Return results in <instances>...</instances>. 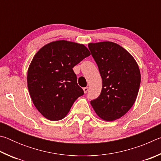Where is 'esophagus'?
Masks as SVG:
<instances>
[{"instance_id":"1","label":"esophagus","mask_w":161,"mask_h":161,"mask_svg":"<svg viewBox=\"0 0 161 161\" xmlns=\"http://www.w3.org/2000/svg\"><path fill=\"white\" fill-rule=\"evenodd\" d=\"M83 90H84V93H87V92H88V90H89V87L88 86H86V87H84L83 88Z\"/></svg>"}]
</instances>
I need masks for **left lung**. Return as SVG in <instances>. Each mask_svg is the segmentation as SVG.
I'll return each instance as SVG.
<instances>
[{
    "instance_id": "8db88e82",
    "label": "left lung",
    "mask_w": 161,
    "mask_h": 161,
    "mask_svg": "<svg viewBox=\"0 0 161 161\" xmlns=\"http://www.w3.org/2000/svg\"><path fill=\"white\" fill-rule=\"evenodd\" d=\"M88 47L102 79V92L91 105L101 119L114 121L136 102L141 83L139 67L131 54L116 43H89Z\"/></svg>"
}]
</instances>
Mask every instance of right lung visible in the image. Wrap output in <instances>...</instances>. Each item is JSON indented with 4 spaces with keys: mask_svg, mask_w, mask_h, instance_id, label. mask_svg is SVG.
Returning a JSON list of instances; mask_svg holds the SVG:
<instances>
[{
    "mask_svg": "<svg viewBox=\"0 0 161 161\" xmlns=\"http://www.w3.org/2000/svg\"><path fill=\"white\" fill-rule=\"evenodd\" d=\"M89 55L83 44L64 40L48 43L35 54L27 82L35 107L46 119H64L84 94L72 68Z\"/></svg>",
    "mask_w": 161,
    "mask_h": 161,
    "instance_id": "right-lung-1",
    "label": "right lung"
}]
</instances>
